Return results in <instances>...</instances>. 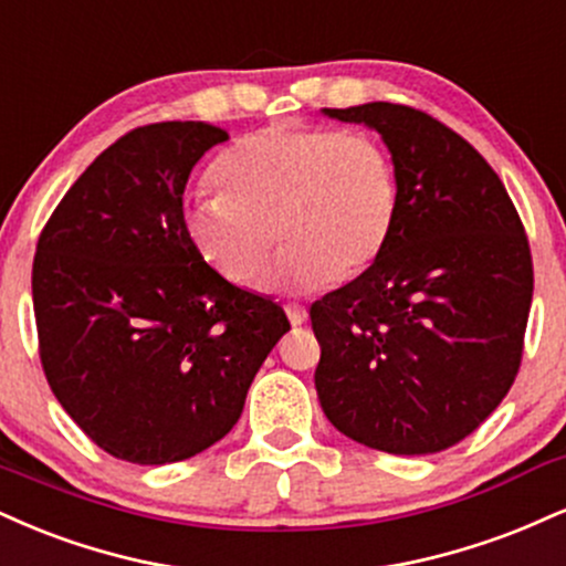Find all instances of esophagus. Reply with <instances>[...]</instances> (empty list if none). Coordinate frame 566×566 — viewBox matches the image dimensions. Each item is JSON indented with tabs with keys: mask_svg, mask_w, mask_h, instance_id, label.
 <instances>
[{
	"mask_svg": "<svg viewBox=\"0 0 566 566\" xmlns=\"http://www.w3.org/2000/svg\"><path fill=\"white\" fill-rule=\"evenodd\" d=\"M284 311H287L292 326H301L305 318H308V311H305V305H301V303H287L284 305Z\"/></svg>",
	"mask_w": 566,
	"mask_h": 566,
	"instance_id": "1",
	"label": "esophagus"
}]
</instances>
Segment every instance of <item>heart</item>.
Segmentation results:
<instances>
[{
    "instance_id": "1",
    "label": "heart",
    "mask_w": 566,
    "mask_h": 566,
    "mask_svg": "<svg viewBox=\"0 0 566 566\" xmlns=\"http://www.w3.org/2000/svg\"><path fill=\"white\" fill-rule=\"evenodd\" d=\"M221 192L184 206V231L202 261L234 284H255L276 237L269 284L308 292L364 274L382 255L400 206L398 168L360 128L271 124L234 142L213 166Z\"/></svg>"
}]
</instances>
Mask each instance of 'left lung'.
<instances>
[{
	"mask_svg": "<svg viewBox=\"0 0 566 566\" xmlns=\"http://www.w3.org/2000/svg\"><path fill=\"white\" fill-rule=\"evenodd\" d=\"M324 113L382 134L400 206L382 255L311 305L318 400L377 451H446L520 371L533 303L522 218L488 160L430 113L392 102Z\"/></svg>",
	"mask_w": 566,
	"mask_h": 566,
	"instance_id": "8db88e82",
	"label": "left lung"
}]
</instances>
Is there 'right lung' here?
<instances>
[{
  "instance_id": "right-lung-1",
  "label": "right lung",
  "mask_w": 566,
  "mask_h": 566,
  "mask_svg": "<svg viewBox=\"0 0 566 566\" xmlns=\"http://www.w3.org/2000/svg\"><path fill=\"white\" fill-rule=\"evenodd\" d=\"M227 132L163 120L120 136L67 189L33 255L39 358L54 398L115 459L206 451L240 419L290 322L202 261L184 187Z\"/></svg>"
}]
</instances>
